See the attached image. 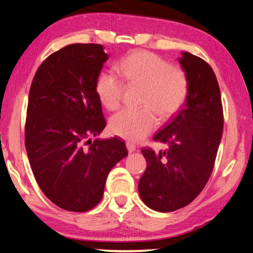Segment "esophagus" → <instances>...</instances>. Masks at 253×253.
Returning <instances> with one entry per match:
<instances>
[{"instance_id": "obj_1", "label": "esophagus", "mask_w": 253, "mask_h": 253, "mask_svg": "<svg viewBox=\"0 0 253 253\" xmlns=\"http://www.w3.org/2000/svg\"><path fill=\"white\" fill-rule=\"evenodd\" d=\"M126 146H127V149H128V152H129V153H132V152L136 151V145L134 143L127 142Z\"/></svg>"}]
</instances>
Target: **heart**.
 Returning <instances> with one entry per match:
<instances>
[{
	"mask_svg": "<svg viewBox=\"0 0 253 253\" xmlns=\"http://www.w3.org/2000/svg\"><path fill=\"white\" fill-rule=\"evenodd\" d=\"M119 76L127 87H142L138 109H124L110 118L113 134L138 142L155 129L156 114L163 121L173 117L185 104L190 80L182 68L173 67L157 54L135 51L117 65ZM111 71H102L95 83L98 100L108 110L121 106L125 84Z\"/></svg>",
	"mask_w": 253,
	"mask_h": 253,
	"instance_id": "heart-1",
	"label": "heart"
}]
</instances>
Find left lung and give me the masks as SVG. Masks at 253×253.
Wrapping results in <instances>:
<instances>
[{"instance_id": "1", "label": "left lung", "mask_w": 253, "mask_h": 253, "mask_svg": "<svg viewBox=\"0 0 253 253\" xmlns=\"http://www.w3.org/2000/svg\"><path fill=\"white\" fill-rule=\"evenodd\" d=\"M179 63L190 80L186 102L153 137L168 144V151L142 148L147 168L138 192L143 202L158 212L186 207L202 192L223 131V107L213 69L188 52L182 53Z\"/></svg>"}]
</instances>
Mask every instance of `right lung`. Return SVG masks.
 Here are the masks:
<instances>
[{"label":"right lung","mask_w":253,"mask_h":253,"mask_svg":"<svg viewBox=\"0 0 253 253\" xmlns=\"http://www.w3.org/2000/svg\"><path fill=\"white\" fill-rule=\"evenodd\" d=\"M107 59L101 44L67 45L41 63L30 88L24 132L30 165L46 198L67 211L95 208L110 169L128 154L117 137L89 139L106 126L95 83Z\"/></svg>","instance_id":"add662e5"}]
</instances>
